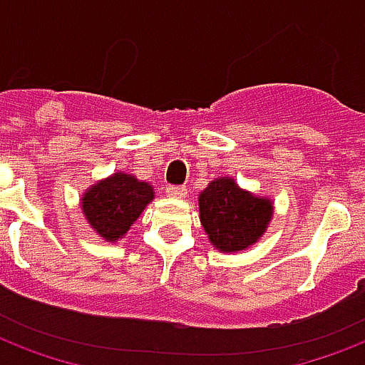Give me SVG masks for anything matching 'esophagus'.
<instances>
[{"label": "esophagus", "mask_w": 365, "mask_h": 365, "mask_svg": "<svg viewBox=\"0 0 365 365\" xmlns=\"http://www.w3.org/2000/svg\"><path fill=\"white\" fill-rule=\"evenodd\" d=\"M166 195L168 197H176V199H185L187 197V189L183 187V185H168Z\"/></svg>", "instance_id": "esophagus-1"}]
</instances>
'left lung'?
<instances>
[{
	"mask_svg": "<svg viewBox=\"0 0 365 365\" xmlns=\"http://www.w3.org/2000/svg\"><path fill=\"white\" fill-rule=\"evenodd\" d=\"M201 224L216 249L224 252L257 243L272 218V202L239 189L230 178L214 180L199 197Z\"/></svg>",
	"mask_w": 365,
	"mask_h": 365,
	"instance_id": "1",
	"label": "left lung"
}]
</instances>
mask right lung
<instances>
[{
    "label": "right lung",
    "instance_id": "right-lung-1",
    "mask_svg": "<svg viewBox=\"0 0 365 365\" xmlns=\"http://www.w3.org/2000/svg\"><path fill=\"white\" fill-rule=\"evenodd\" d=\"M153 187L128 174H115L83 195L82 210L101 237L116 241L151 202Z\"/></svg>",
    "mask_w": 365,
    "mask_h": 365
}]
</instances>
